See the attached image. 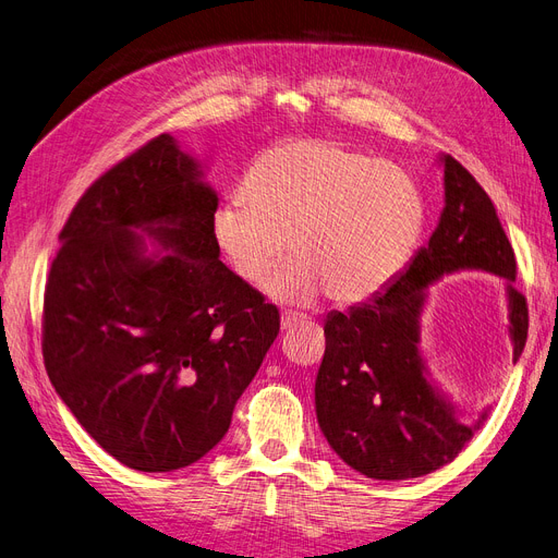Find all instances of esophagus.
<instances>
[{"mask_svg": "<svg viewBox=\"0 0 558 558\" xmlns=\"http://www.w3.org/2000/svg\"><path fill=\"white\" fill-rule=\"evenodd\" d=\"M307 317L303 315V313H292V311H284L282 313V317H280V326L284 328V331H287V328H294L296 324H303Z\"/></svg>", "mask_w": 558, "mask_h": 558, "instance_id": "obj_1", "label": "esophagus"}]
</instances>
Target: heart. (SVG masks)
Segmentation results:
<instances>
[{
  "label": "heart",
  "mask_w": 558,
  "mask_h": 558,
  "mask_svg": "<svg viewBox=\"0 0 558 558\" xmlns=\"http://www.w3.org/2000/svg\"><path fill=\"white\" fill-rule=\"evenodd\" d=\"M427 220L416 179L340 142L299 140L264 149L245 195L222 199L211 236L247 284H262L287 247L294 255L268 282L280 301L322 290L340 303L381 292L421 243Z\"/></svg>",
  "instance_id": "heart-1"
}]
</instances>
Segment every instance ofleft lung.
I'll return each mask as SVG.
<instances>
[{
    "instance_id": "1",
    "label": "left lung",
    "mask_w": 558,
    "mask_h": 558,
    "mask_svg": "<svg viewBox=\"0 0 558 558\" xmlns=\"http://www.w3.org/2000/svg\"><path fill=\"white\" fill-rule=\"evenodd\" d=\"M446 206L439 225L381 294L347 313H328L326 352L315 381L317 421L326 441L363 476L418 478L458 458L478 425H462L437 393L418 356L425 290L444 274L483 268L518 276L512 245L483 185L444 156ZM508 282L512 359L526 344L529 305ZM485 418V416H483Z\"/></svg>"
}]
</instances>
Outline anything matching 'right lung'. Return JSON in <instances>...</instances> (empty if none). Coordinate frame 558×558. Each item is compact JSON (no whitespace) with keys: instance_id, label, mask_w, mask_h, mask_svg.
Wrapping results in <instances>:
<instances>
[{"instance_id":"add662e5","label":"right lung","mask_w":558,"mask_h":558,"mask_svg":"<svg viewBox=\"0 0 558 558\" xmlns=\"http://www.w3.org/2000/svg\"><path fill=\"white\" fill-rule=\"evenodd\" d=\"M218 195L162 133L102 172L59 234L44 363L77 423L135 471H174L230 429L280 331L274 303L218 257ZM144 229L173 253L143 255Z\"/></svg>"}]
</instances>
